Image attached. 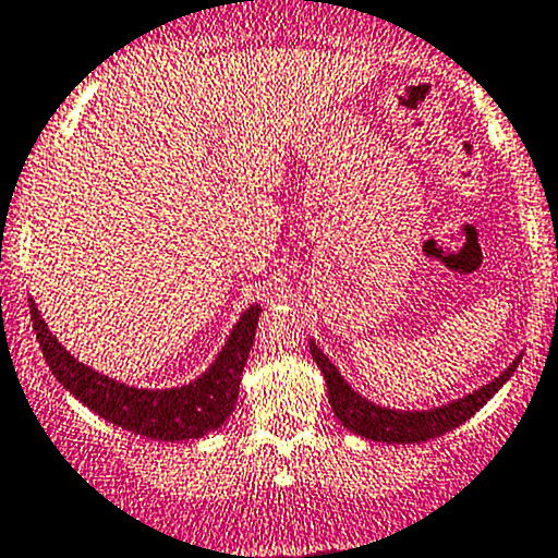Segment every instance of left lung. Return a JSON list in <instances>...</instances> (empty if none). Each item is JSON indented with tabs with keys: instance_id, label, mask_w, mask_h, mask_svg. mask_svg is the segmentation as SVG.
<instances>
[{
	"instance_id": "obj_1",
	"label": "left lung",
	"mask_w": 558,
	"mask_h": 558,
	"mask_svg": "<svg viewBox=\"0 0 558 558\" xmlns=\"http://www.w3.org/2000/svg\"><path fill=\"white\" fill-rule=\"evenodd\" d=\"M308 349L311 356L319 364L322 375H325L329 404H332L335 417L356 436H364V439L373 441H386V445H415V441L436 439V436L458 428L460 423H465L471 415H476V412L495 397L497 388L513 375V369H517L521 362V356H517L506 373H500V377H495L493 383H487V386H482L478 391L469 393V397L449 401L445 407H434V410L410 412L388 410V407H377L373 401L359 397L349 383L343 380V375L338 373V367L329 362L325 353L316 349L314 340L308 343Z\"/></svg>"
}]
</instances>
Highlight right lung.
<instances>
[{"label":"right lung","instance_id":"add662e5","mask_svg":"<svg viewBox=\"0 0 558 558\" xmlns=\"http://www.w3.org/2000/svg\"><path fill=\"white\" fill-rule=\"evenodd\" d=\"M28 305H32V322L39 349L65 391L74 393L82 404L98 412L104 421L159 441L202 439L209 430L226 423L233 404H236L239 383H242L247 353L255 340L257 316H260V308L250 305L242 319L236 322V327L231 329L218 359L194 383L181 388H165V391H148V388L124 386V383L111 380V377L95 373L87 364L76 362L52 338L34 301Z\"/></svg>","mask_w":558,"mask_h":558}]
</instances>
